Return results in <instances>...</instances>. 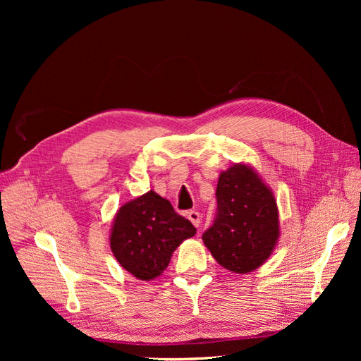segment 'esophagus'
Instances as JSON below:
<instances>
[{"instance_id":"obj_1","label":"esophagus","mask_w":361,"mask_h":361,"mask_svg":"<svg viewBox=\"0 0 361 361\" xmlns=\"http://www.w3.org/2000/svg\"><path fill=\"white\" fill-rule=\"evenodd\" d=\"M187 216H188V220L195 226V227H199L200 226V212H197V211H190L188 214H187Z\"/></svg>"}]
</instances>
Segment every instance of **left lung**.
Masks as SVG:
<instances>
[{
	"mask_svg": "<svg viewBox=\"0 0 361 361\" xmlns=\"http://www.w3.org/2000/svg\"><path fill=\"white\" fill-rule=\"evenodd\" d=\"M218 214L203 243L223 268L248 274L272 255L280 238L274 192L256 169L235 162L216 183Z\"/></svg>",
	"mask_w": 361,
	"mask_h": 361,
	"instance_id": "8db88e82",
	"label": "left lung"
}]
</instances>
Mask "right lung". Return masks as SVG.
I'll list each match as a JSON object with an SVG mask.
<instances>
[{
    "label": "right lung",
    "instance_id": "1",
    "mask_svg": "<svg viewBox=\"0 0 361 361\" xmlns=\"http://www.w3.org/2000/svg\"><path fill=\"white\" fill-rule=\"evenodd\" d=\"M195 235V227L171 203L150 190L120 206L110 245L114 257L135 279L150 281L167 269L173 251Z\"/></svg>",
    "mask_w": 361,
    "mask_h": 361
}]
</instances>
